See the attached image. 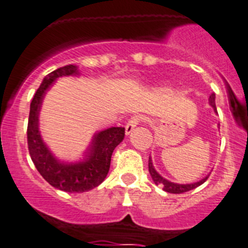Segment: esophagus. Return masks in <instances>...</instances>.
Wrapping results in <instances>:
<instances>
[{"label":"esophagus","mask_w":248,"mask_h":248,"mask_svg":"<svg viewBox=\"0 0 248 248\" xmlns=\"http://www.w3.org/2000/svg\"><path fill=\"white\" fill-rule=\"evenodd\" d=\"M144 119H145V118H144L143 115H134V117H131L130 119L128 120V123H126V125H125L126 134H130L131 131L134 130L135 126L139 125L141 122H144Z\"/></svg>","instance_id":"1"}]
</instances>
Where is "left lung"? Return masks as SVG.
Segmentation results:
<instances>
[{
    "label": "left lung",
    "mask_w": 248,
    "mask_h": 248,
    "mask_svg": "<svg viewBox=\"0 0 248 248\" xmlns=\"http://www.w3.org/2000/svg\"><path fill=\"white\" fill-rule=\"evenodd\" d=\"M209 100H210V104H211V107L214 108V110L217 113V109H216V104H215V93H212L211 95H210ZM149 172H150L151 179L154 180V183L156 184V185L161 186L164 191L170 192V194H183V192L190 191V190H192V189H196L198 186L202 185V184L205 183L206 180H207V177H209V175H207V176L203 177L202 180H200L199 183L187 184V185H180V184L170 183V181L165 180L164 177H161L159 174H157L156 170H155L154 166H153V163H151L150 159H149Z\"/></svg>",
    "instance_id": "obj_1"
}]
</instances>
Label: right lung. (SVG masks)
Returning <instances> with one entry per match:
<instances>
[{"label": "right lung", "instance_id": "obj_1", "mask_svg": "<svg viewBox=\"0 0 248 248\" xmlns=\"http://www.w3.org/2000/svg\"><path fill=\"white\" fill-rule=\"evenodd\" d=\"M78 74V67L73 64L58 68L48 74L39 85L31 102L27 125V143L31 159L38 172L47 183L65 192H84L97 187L104 181L110 168L111 154L122 140L125 129L113 126L98 133L87 153V159L82 163L62 164L50 154L42 141L38 130V113L43 95L49 85L62 76Z\"/></svg>", "mask_w": 248, "mask_h": 248}]
</instances>
